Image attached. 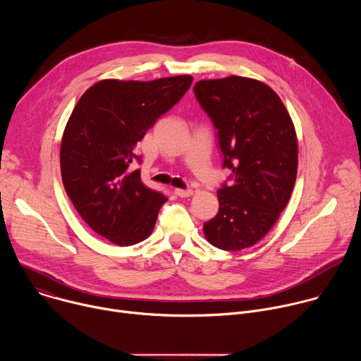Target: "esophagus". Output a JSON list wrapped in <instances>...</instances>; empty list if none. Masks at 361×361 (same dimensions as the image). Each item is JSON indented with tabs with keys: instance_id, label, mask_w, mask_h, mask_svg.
I'll list each match as a JSON object with an SVG mask.
<instances>
[{
	"instance_id": "34e87169",
	"label": "esophagus",
	"mask_w": 361,
	"mask_h": 361,
	"mask_svg": "<svg viewBox=\"0 0 361 361\" xmlns=\"http://www.w3.org/2000/svg\"><path fill=\"white\" fill-rule=\"evenodd\" d=\"M174 194H176V195H178V197H181V198H185V197L192 195V191H191V190H181V188H176V190H174Z\"/></svg>"
}]
</instances>
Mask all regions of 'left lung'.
<instances>
[{
    "label": "left lung",
    "mask_w": 361,
    "mask_h": 361,
    "mask_svg": "<svg viewBox=\"0 0 361 361\" xmlns=\"http://www.w3.org/2000/svg\"><path fill=\"white\" fill-rule=\"evenodd\" d=\"M217 128L233 184L217 191L219 214L204 224L207 241L226 251L259 243L277 223L295 184L298 145L293 120L267 84L230 75L194 87Z\"/></svg>",
    "instance_id": "left-lung-1"
}]
</instances>
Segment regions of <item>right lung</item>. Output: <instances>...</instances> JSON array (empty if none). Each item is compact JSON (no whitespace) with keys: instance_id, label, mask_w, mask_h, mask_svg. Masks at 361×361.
<instances>
[{"instance_id":"obj_1","label":"right lung","mask_w":361,"mask_h":361,"mask_svg":"<svg viewBox=\"0 0 361 361\" xmlns=\"http://www.w3.org/2000/svg\"><path fill=\"white\" fill-rule=\"evenodd\" d=\"M191 75L152 81L101 80L78 99L61 138L60 166L67 195L101 237L127 247L147 237L169 200L131 170L137 142L176 106Z\"/></svg>"}]
</instances>
